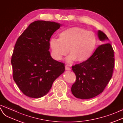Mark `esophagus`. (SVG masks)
<instances>
[{
  "label": "esophagus",
  "mask_w": 123,
  "mask_h": 123,
  "mask_svg": "<svg viewBox=\"0 0 123 123\" xmlns=\"http://www.w3.org/2000/svg\"><path fill=\"white\" fill-rule=\"evenodd\" d=\"M65 70H67V71H71V68L68 67L67 65H66V66H65Z\"/></svg>",
  "instance_id": "34e87169"
}]
</instances>
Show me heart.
<instances>
[{
    "label": "heart",
    "mask_w": 123,
    "mask_h": 123,
    "mask_svg": "<svg viewBox=\"0 0 123 123\" xmlns=\"http://www.w3.org/2000/svg\"><path fill=\"white\" fill-rule=\"evenodd\" d=\"M97 45L95 34L78 27L64 30L59 34V39L53 38L49 42L53 58L60 60L68 52V62H86L93 54Z\"/></svg>",
    "instance_id": "1"
}]
</instances>
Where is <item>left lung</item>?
Listing matches in <instances>:
<instances>
[{
	"instance_id": "left-lung-1",
	"label": "left lung",
	"mask_w": 123,
	"mask_h": 123,
	"mask_svg": "<svg viewBox=\"0 0 123 123\" xmlns=\"http://www.w3.org/2000/svg\"><path fill=\"white\" fill-rule=\"evenodd\" d=\"M98 37L102 42L109 40L100 30ZM114 67V51L111 44L100 45L89 60L72 67L76 76L71 88L72 93L81 99H91L100 94L111 80Z\"/></svg>"
}]
</instances>
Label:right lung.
<instances>
[{
	"label": "right lung",
	"instance_id": "add662e5",
	"mask_svg": "<svg viewBox=\"0 0 123 123\" xmlns=\"http://www.w3.org/2000/svg\"><path fill=\"white\" fill-rule=\"evenodd\" d=\"M62 24L38 20L29 25L18 38L12 55L13 78L25 95L44 96L64 73L65 65L53 59L49 51L51 36Z\"/></svg>",
	"mask_w": 123,
	"mask_h": 123
}]
</instances>
